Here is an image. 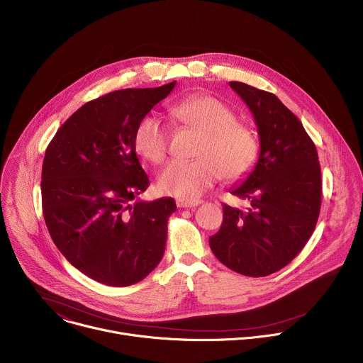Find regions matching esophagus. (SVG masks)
Listing matches in <instances>:
<instances>
[{
  "label": "esophagus",
  "instance_id": "34e87169",
  "mask_svg": "<svg viewBox=\"0 0 363 363\" xmlns=\"http://www.w3.org/2000/svg\"><path fill=\"white\" fill-rule=\"evenodd\" d=\"M199 203H202L201 199H177V205L179 208H194V206H198Z\"/></svg>",
  "mask_w": 363,
  "mask_h": 363
}]
</instances>
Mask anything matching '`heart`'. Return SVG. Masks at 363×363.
Here are the masks:
<instances>
[{"mask_svg":"<svg viewBox=\"0 0 363 363\" xmlns=\"http://www.w3.org/2000/svg\"><path fill=\"white\" fill-rule=\"evenodd\" d=\"M169 118L199 135L191 162H169L158 175L161 192L194 199L220 177L227 181L242 178L258 158V139L245 125L237 122L235 113L216 97H191L171 106ZM135 149L150 164L167 158L169 132L153 116L143 118L135 132Z\"/></svg>","mask_w":363,"mask_h":363,"instance_id":"obj_1","label":"heart"}]
</instances>
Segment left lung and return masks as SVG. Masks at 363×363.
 I'll use <instances>...</instances> for the list:
<instances>
[{"label": "left lung", "instance_id": "1", "mask_svg": "<svg viewBox=\"0 0 363 363\" xmlns=\"http://www.w3.org/2000/svg\"><path fill=\"white\" fill-rule=\"evenodd\" d=\"M230 87L252 113L260 138L257 164L231 194L248 208L223 205V224L210 247L228 269L264 277L287 266L313 234L322 202L318 150L301 122L269 91L241 82Z\"/></svg>", "mask_w": 363, "mask_h": 363}]
</instances>
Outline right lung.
<instances>
[{
  "label": "right lung",
  "instance_id": "obj_1",
  "mask_svg": "<svg viewBox=\"0 0 363 363\" xmlns=\"http://www.w3.org/2000/svg\"><path fill=\"white\" fill-rule=\"evenodd\" d=\"M177 82L123 89L87 101L45 149L43 214L67 262L106 286L143 280L161 262L172 198L140 201L149 178L135 149V132Z\"/></svg>",
  "mask_w": 363,
  "mask_h": 363
}]
</instances>
